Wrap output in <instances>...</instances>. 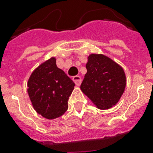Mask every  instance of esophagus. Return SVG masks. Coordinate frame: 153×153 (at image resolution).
Masks as SVG:
<instances>
[{"label": "esophagus", "mask_w": 153, "mask_h": 153, "mask_svg": "<svg viewBox=\"0 0 153 153\" xmlns=\"http://www.w3.org/2000/svg\"><path fill=\"white\" fill-rule=\"evenodd\" d=\"M72 80L74 81V82L75 83L76 86H80V84L82 82V79L80 76H74L72 78Z\"/></svg>", "instance_id": "1"}]
</instances>
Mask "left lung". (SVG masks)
<instances>
[{
    "label": "left lung",
    "mask_w": 153,
    "mask_h": 153,
    "mask_svg": "<svg viewBox=\"0 0 153 153\" xmlns=\"http://www.w3.org/2000/svg\"><path fill=\"white\" fill-rule=\"evenodd\" d=\"M80 89L98 109H109L117 104L126 86L121 66L103 54L92 53L87 57Z\"/></svg>",
    "instance_id": "left-lung-1"
}]
</instances>
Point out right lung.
Instances as JSON below:
<instances>
[{
    "instance_id": "1",
    "label": "right lung",
    "mask_w": 153,
    "mask_h": 153,
    "mask_svg": "<svg viewBox=\"0 0 153 153\" xmlns=\"http://www.w3.org/2000/svg\"><path fill=\"white\" fill-rule=\"evenodd\" d=\"M74 86V82L56 66L55 57H51L32 71L27 91L37 114L53 120L67 110V102Z\"/></svg>"
}]
</instances>
